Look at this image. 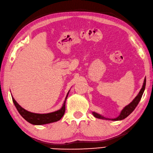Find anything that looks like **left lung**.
Here are the masks:
<instances>
[{
	"label": "left lung",
	"instance_id": "obj_1",
	"mask_svg": "<svg viewBox=\"0 0 153 153\" xmlns=\"http://www.w3.org/2000/svg\"><path fill=\"white\" fill-rule=\"evenodd\" d=\"M145 86H146V78L144 80V82H143L142 88H141V90H140V92H139L137 96L136 97L134 98L133 100L129 104L126 105V106L122 110H121L120 116L114 118V119H109V118H105L104 116H101V115L96 113V112H92L93 116H94L96 118H98V119L109 120H112V121H118V120H122L125 119V118H126L127 116H129V115H130L132 113L133 111L135 110V108L137 107V105H138L139 102H140V100H141L143 92H144V91H145Z\"/></svg>",
	"mask_w": 153,
	"mask_h": 153
}]
</instances>
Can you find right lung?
<instances>
[{
  "label": "right lung",
  "mask_w": 153,
  "mask_h": 153,
  "mask_svg": "<svg viewBox=\"0 0 153 153\" xmlns=\"http://www.w3.org/2000/svg\"><path fill=\"white\" fill-rule=\"evenodd\" d=\"M69 91L68 92L63 104V106L61 107L60 110L48 114H36L27 111L23 108H22L20 105L18 104L17 102L15 100L13 97H12V98L18 111L19 112V114L22 116L24 119L26 120L27 122L30 123L31 124L38 125V126H40V125H44L55 122V121H57L61 119V117L63 116V115L65 114V102H66V100L68 95V93H69Z\"/></svg>",
  "instance_id": "right-lung-1"
}]
</instances>
